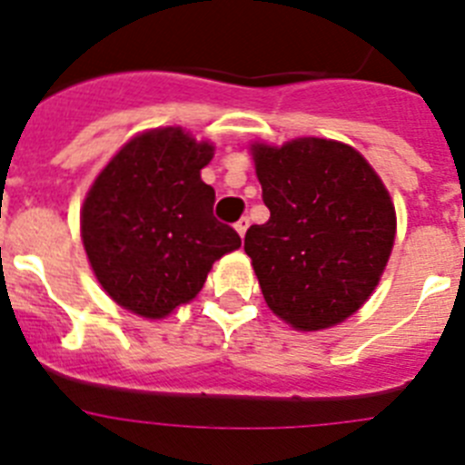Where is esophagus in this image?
I'll return each mask as SVG.
<instances>
[{
	"label": "esophagus",
	"mask_w": 465,
	"mask_h": 465,
	"mask_svg": "<svg viewBox=\"0 0 465 465\" xmlns=\"http://www.w3.org/2000/svg\"><path fill=\"white\" fill-rule=\"evenodd\" d=\"M246 228H249V219H246V216H242V219L235 223V230H237V232H240L242 237H244Z\"/></svg>",
	"instance_id": "esophagus-1"
}]
</instances>
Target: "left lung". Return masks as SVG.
Wrapping results in <instances>:
<instances>
[{"label": "left lung", "instance_id": "1", "mask_svg": "<svg viewBox=\"0 0 465 465\" xmlns=\"http://www.w3.org/2000/svg\"><path fill=\"white\" fill-rule=\"evenodd\" d=\"M270 221L246 230L270 310L298 331L335 326L375 291L396 235V212L363 155L331 139L253 146Z\"/></svg>", "mask_w": 465, "mask_h": 465}]
</instances>
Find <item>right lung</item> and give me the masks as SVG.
<instances>
[{
  "mask_svg": "<svg viewBox=\"0 0 465 465\" xmlns=\"http://www.w3.org/2000/svg\"><path fill=\"white\" fill-rule=\"evenodd\" d=\"M213 146L182 127L127 142L94 179L81 237L94 274L125 310L163 319L195 298L212 262L242 240L213 216L216 193L200 179Z\"/></svg>",
  "mask_w": 465,
  "mask_h": 465,
  "instance_id": "1",
  "label": "right lung"
}]
</instances>
